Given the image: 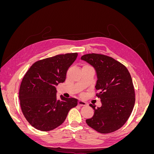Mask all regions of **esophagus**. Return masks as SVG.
<instances>
[{
    "label": "esophagus",
    "instance_id": "34e87169",
    "mask_svg": "<svg viewBox=\"0 0 154 154\" xmlns=\"http://www.w3.org/2000/svg\"><path fill=\"white\" fill-rule=\"evenodd\" d=\"M78 105H80V106H86V105H87V103H86V102L83 101L82 100H79Z\"/></svg>",
    "mask_w": 154,
    "mask_h": 154
}]
</instances>
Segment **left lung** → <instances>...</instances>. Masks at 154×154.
<instances>
[{"label": "left lung", "mask_w": 154, "mask_h": 154, "mask_svg": "<svg viewBox=\"0 0 154 154\" xmlns=\"http://www.w3.org/2000/svg\"><path fill=\"white\" fill-rule=\"evenodd\" d=\"M81 59L96 69V96L102 103L97 109L89 105L94 114L86 123L101 134L115 132L127 122L134 106L135 91L130 74L123 64L109 56L91 53L83 55Z\"/></svg>", "instance_id": "1"}]
</instances>
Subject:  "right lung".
<instances>
[{
  "label": "right lung",
  "mask_w": 154,
  "mask_h": 154,
  "mask_svg": "<svg viewBox=\"0 0 154 154\" xmlns=\"http://www.w3.org/2000/svg\"><path fill=\"white\" fill-rule=\"evenodd\" d=\"M77 53L58 54L38 60L32 65L23 78L20 89V107L26 120L41 131L53 130L66 120L69 110L78 100L61 96L57 99L56 86L66 80L69 67Z\"/></svg>",
  "instance_id": "obj_1"
}]
</instances>
